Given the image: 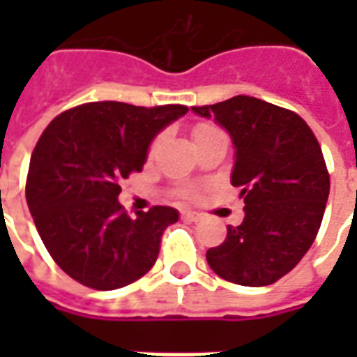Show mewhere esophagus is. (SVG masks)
Instances as JSON below:
<instances>
[{"mask_svg": "<svg viewBox=\"0 0 357 357\" xmlns=\"http://www.w3.org/2000/svg\"><path fill=\"white\" fill-rule=\"evenodd\" d=\"M181 216H183V220H187V222H201L202 220L201 214H199V212H193V210H185Z\"/></svg>", "mask_w": 357, "mask_h": 357, "instance_id": "obj_1", "label": "esophagus"}]
</instances>
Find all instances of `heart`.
I'll return each mask as SVG.
<instances>
[{
	"mask_svg": "<svg viewBox=\"0 0 357 357\" xmlns=\"http://www.w3.org/2000/svg\"><path fill=\"white\" fill-rule=\"evenodd\" d=\"M218 128H214V126H210V124H199L197 128H195V132H193V137H201V135H206V133L210 132H216ZM155 145H156V141H155ZM153 145V147H155Z\"/></svg>",
	"mask_w": 357,
	"mask_h": 357,
	"instance_id": "b5f03b06",
	"label": "heart"
}]
</instances>
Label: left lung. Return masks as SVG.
Instances as JSON below:
<instances>
[{
    "instance_id": "left-lung-1",
    "label": "left lung",
    "mask_w": 357,
    "mask_h": 357,
    "mask_svg": "<svg viewBox=\"0 0 357 357\" xmlns=\"http://www.w3.org/2000/svg\"><path fill=\"white\" fill-rule=\"evenodd\" d=\"M214 118L235 147L231 185L245 201L243 224L208 248L214 273L245 287L287 275L312 247L329 199V172L314 132L292 110L248 95L193 107Z\"/></svg>"
}]
</instances>
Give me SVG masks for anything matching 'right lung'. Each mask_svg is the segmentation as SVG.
Segmentation results:
<instances>
[{
	"label": "right lung",
	"instance_id": "obj_1",
	"mask_svg": "<svg viewBox=\"0 0 357 357\" xmlns=\"http://www.w3.org/2000/svg\"><path fill=\"white\" fill-rule=\"evenodd\" d=\"M187 110L86 102L43 130L30 158L26 202L43 245L66 275L114 291L155 266L160 237L178 222V210L153 206L130 218L118 202L120 181L143 170L158 132Z\"/></svg>",
	"mask_w": 357,
	"mask_h": 357
}]
</instances>
